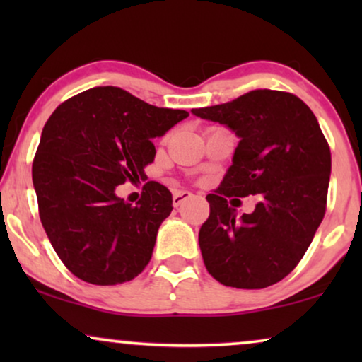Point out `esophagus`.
I'll return each mask as SVG.
<instances>
[{"label": "esophagus", "instance_id": "34e87169", "mask_svg": "<svg viewBox=\"0 0 362 362\" xmlns=\"http://www.w3.org/2000/svg\"><path fill=\"white\" fill-rule=\"evenodd\" d=\"M189 197H192V194L189 191H185V189H176L175 192H173V206L177 207L181 206L182 202L189 199Z\"/></svg>", "mask_w": 362, "mask_h": 362}]
</instances>
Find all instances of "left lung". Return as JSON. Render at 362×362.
Instances as JSON below:
<instances>
[{
  "label": "left lung",
  "mask_w": 362,
  "mask_h": 362,
  "mask_svg": "<svg viewBox=\"0 0 362 362\" xmlns=\"http://www.w3.org/2000/svg\"><path fill=\"white\" fill-rule=\"evenodd\" d=\"M191 112L240 138L221 186L206 196V269L234 288L274 285L303 259L326 212L331 151L320 123L301 98L269 88ZM255 194L262 197L256 211L237 218L226 197Z\"/></svg>",
  "instance_id": "1"
}]
</instances>
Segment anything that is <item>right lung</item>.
Wrapping results in <instances>:
<instances>
[{
  "label": "right lung",
  "mask_w": 362,
  "mask_h": 362,
  "mask_svg": "<svg viewBox=\"0 0 362 362\" xmlns=\"http://www.w3.org/2000/svg\"><path fill=\"white\" fill-rule=\"evenodd\" d=\"M186 110L160 108L118 87H95L62 102L42 128L33 161L39 217L62 264L92 285L133 280L151 259L173 197L156 181L136 204L117 197L118 185L146 180L153 138Z\"/></svg>",
  "instance_id": "add662e5"
}]
</instances>
